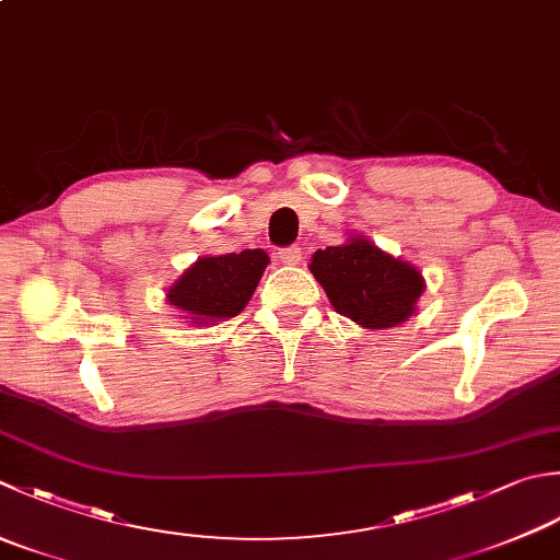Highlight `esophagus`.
I'll list each match as a JSON object with an SVG mask.
<instances>
[{
  "label": "esophagus",
  "mask_w": 560,
  "mask_h": 560,
  "mask_svg": "<svg viewBox=\"0 0 560 560\" xmlns=\"http://www.w3.org/2000/svg\"><path fill=\"white\" fill-rule=\"evenodd\" d=\"M277 257H279V261H283V265H299V261H301V247H295V245L283 247V249L277 252Z\"/></svg>",
  "instance_id": "34e87169"
}]
</instances>
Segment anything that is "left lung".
<instances>
[{"label":"left lung","mask_w":560,"mask_h":560,"mask_svg":"<svg viewBox=\"0 0 560 560\" xmlns=\"http://www.w3.org/2000/svg\"><path fill=\"white\" fill-rule=\"evenodd\" d=\"M308 269L320 281L332 308L366 330L408 320L424 291L418 267L388 255L364 235L317 249Z\"/></svg>","instance_id":"8db88e82"}]
</instances>
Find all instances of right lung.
<instances>
[{"label": "right lung", "instance_id": "right-lung-1", "mask_svg": "<svg viewBox=\"0 0 560 560\" xmlns=\"http://www.w3.org/2000/svg\"><path fill=\"white\" fill-rule=\"evenodd\" d=\"M269 265L265 249L199 257L167 289V301L194 325H213L245 311Z\"/></svg>", "mask_w": 560, "mask_h": 560}]
</instances>
